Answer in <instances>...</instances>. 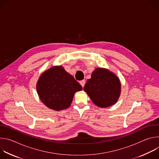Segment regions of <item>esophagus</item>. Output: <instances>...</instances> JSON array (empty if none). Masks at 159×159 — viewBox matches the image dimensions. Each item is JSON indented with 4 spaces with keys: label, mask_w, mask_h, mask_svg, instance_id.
Returning <instances> with one entry per match:
<instances>
[{
    "label": "esophagus",
    "mask_w": 159,
    "mask_h": 159,
    "mask_svg": "<svg viewBox=\"0 0 159 159\" xmlns=\"http://www.w3.org/2000/svg\"><path fill=\"white\" fill-rule=\"evenodd\" d=\"M80 84L82 85V87H84V85H85V80H83L80 81Z\"/></svg>",
    "instance_id": "1"
}]
</instances>
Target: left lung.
I'll list each match as a JSON object with an SVG mask.
<instances>
[{
    "mask_svg": "<svg viewBox=\"0 0 159 159\" xmlns=\"http://www.w3.org/2000/svg\"><path fill=\"white\" fill-rule=\"evenodd\" d=\"M119 77L104 68H96L87 80L84 90L99 107H108L118 100L121 90Z\"/></svg>",
    "mask_w": 159,
    "mask_h": 159,
    "instance_id": "left-lung-1",
    "label": "left lung"
}]
</instances>
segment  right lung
Wrapping results in <instances>:
<instances>
[{
    "label": "right lung",
    "mask_w": 159,
    "mask_h": 159,
    "mask_svg": "<svg viewBox=\"0 0 159 159\" xmlns=\"http://www.w3.org/2000/svg\"><path fill=\"white\" fill-rule=\"evenodd\" d=\"M82 90L80 84L61 65L53 66L44 71L36 83L40 100L47 107L55 111L70 107L75 93Z\"/></svg>",
    "instance_id": "obj_1"
}]
</instances>
